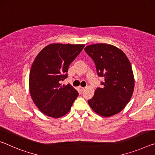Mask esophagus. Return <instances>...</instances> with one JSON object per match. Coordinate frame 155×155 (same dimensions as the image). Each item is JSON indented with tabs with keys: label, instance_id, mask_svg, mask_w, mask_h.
Segmentation results:
<instances>
[{
	"label": "esophagus",
	"instance_id": "34e87169",
	"mask_svg": "<svg viewBox=\"0 0 155 155\" xmlns=\"http://www.w3.org/2000/svg\"><path fill=\"white\" fill-rule=\"evenodd\" d=\"M85 90V87H78V90H79L80 92H82V91Z\"/></svg>",
	"mask_w": 155,
	"mask_h": 155
}]
</instances>
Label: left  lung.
<instances>
[{
    "label": "left lung",
    "instance_id": "obj_1",
    "mask_svg": "<svg viewBox=\"0 0 155 155\" xmlns=\"http://www.w3.org/2000/svg\"><path fill=\"white\" fill-rule=\"evenodd\" d=\"M85 51L95 63L98 75L104 78L103 87L96 89L89 104L101 116L118 114L130 101L134 90V75L129 60L122 50L111 44H91Z\"/></svg>",
    "mask_w": 155,
    "mask_h": 155
}]
</instances>
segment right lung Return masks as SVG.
I'll list each match as a JSON object with an SVG mask.
<instances>
[{
  "mask_svg": "<svg viewBox=\"0 0 155 155\" xmlns=\"http://www.w3.org/2000/svg\"><path fill=\"white\" fill-rule=\"evenodd\" d=\"M84 44H51L39 52L31 68L30 94L37 107L47 116L58 118L70 111L78 91L70 85H61L68 67Z\"/></svg>",
  "mask_w": 155,
  "mask_h": 155,
  "instance_id": "right-lung-1",
  "label": "right lung"
}]
</instances>
